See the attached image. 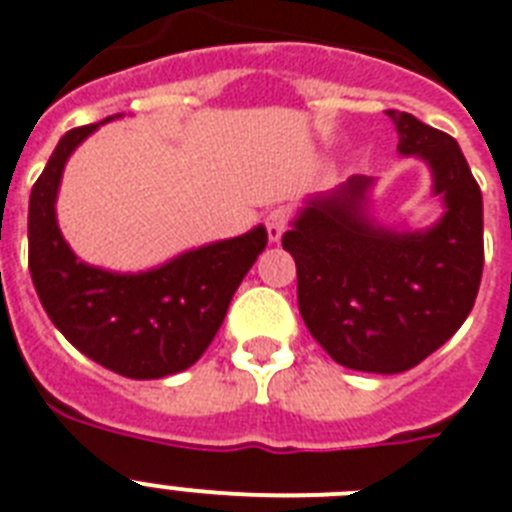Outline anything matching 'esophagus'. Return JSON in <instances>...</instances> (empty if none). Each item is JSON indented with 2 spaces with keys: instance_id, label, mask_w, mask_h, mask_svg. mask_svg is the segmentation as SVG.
Instances as JSON below:
<instances>
[{
  "instance_id": "34e87169",
  "label": "esophagus",
  "mask_w": 512,
  "mask_h": 512,
  "mask_svg": "<svg viewBox=\"0 0 512 512\" xmlns=\"http://www.w3.org/2000/svg\"><path fill=\"white\" fill-rule=\"evenodd\" d=\"M287 225H290V211L287 209H272L269 214H266V235H269V240L272 243H277V240L285 235Z\"/></svg>"
}]
</instances>
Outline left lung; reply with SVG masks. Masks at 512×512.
Segmentation results:
<instances>
[{"instance_id":"8db88e82","label":"left lung","mask_w":512,"mask_h":512,"mask_svg":"<svg viewBox=\"0 0 512 512\" xmlns=\"http://www.w3.org/2000/svg\"><path fill=\"white\" fill-rule=\"evenodd\" d=\"M398 151L429 164L445 214L398 232L366 214L371 177L311 198L282 235L298 269V308L340 366L400 374L432 356L466 322L484 269L481 190L453 135L387 109Z\"/></svg>"}]
</instances>
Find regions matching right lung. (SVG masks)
Returning a JSON list of instances; mask_svg holds the SVG:
<instances>
[{"label":"right lung","instance_id":"obj_1","mask_svg":"<svg viewBox=\"0 0 512 512\" xmlns=\"http://www.w3.org/2000/svg\"><path fill=\"white\" fill-rule=\"evenodd\" d=\"M96 128L62 135L33 185L28 269L54 327L83 356L128 379H162L204 356L232 295L266 248V230L259 225L185 251L149 272L117 274L83 264L59 232L54 204L67 159Z\"/></svg>","mask_w":512,"mask_h":512}]
</instances>
